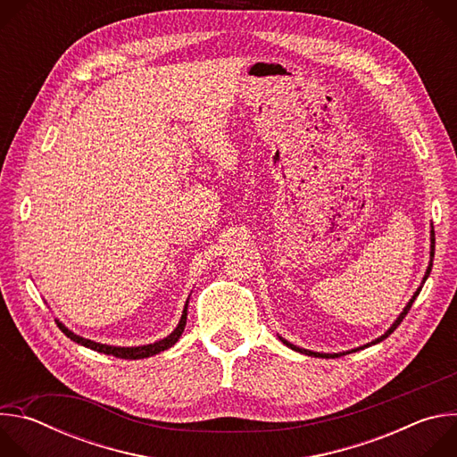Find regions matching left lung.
<instances>
[{
	"instance_id": "left-lung-1",
	"label": "left lung",
	"mask_w": 457,
	"mask_h": 457,
	"mask_svg": "<svg viewBox=\"0 0 457 457\" xmlns=\"http://www.w3.org/2000/svg\"><path fill=\"white\" fill-rule=\"evenodd\" d=\"M436 238H434V226H430V262H428V268H427V271H425V277H423V280H421V286L416 289V293L412 295V298L409 300V303L403 307V311L400 312V316L393 321V325H390V328L381 335V337H378L376 340H372V342H369V344H365V345H361V347H356V349H351V351H344V353H316V351H309V349H303V347H298V345H295V344H291V342H287L286 338H282L280 335H278V338H280V342L284 344V345H287V347H291L293 351H296V353H302V354H307V356H314V358H340V356H344V354H351V353H356V351H361V349H365V347H370V345H376V344H379V342H383L385 338H388L390 335H393L395 331H396V328L398 325L403 321V318L407 316V312L411 311V307H412V303H414V300L418 298V295H420V291H421V287H423V284H425V280L428 278V275H430V270H432V260H434V242Z\"/></svg>"
}]
</instances>
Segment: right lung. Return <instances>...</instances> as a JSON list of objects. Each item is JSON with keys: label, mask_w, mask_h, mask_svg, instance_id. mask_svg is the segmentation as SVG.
Returning <instances> with one entry per match:
<instances>
[{"label": "right lung", "mask_w": 457, "mask_h": 457, "mask_svg": "<svg viewBox=\"0 0 457 457\" xmlns=\"http://www.w3.org/2000/svg\"><path fill=\"white\" fill-rule=\"evenodd\" d=\"M187 303H189V298L186 300L184 303V309H182V314H180V320L177 323V328L162 340H157L154 344H146V345H136V347H119V345H106V344H99V342H94V340H88V338H83L79 335H76L74 331H71L67 325H64L62 321L55 320L57 321V328L67 335L72 342L83 345V347H88L92 351H97V353H103V354H112L115 358H124V360H141V358H150L154 354H159L170 347H173L179 338L182 337L184 333V328H186V318H187Z\"/></svg>", "instance_id": "add662e5"}]
</instances>
